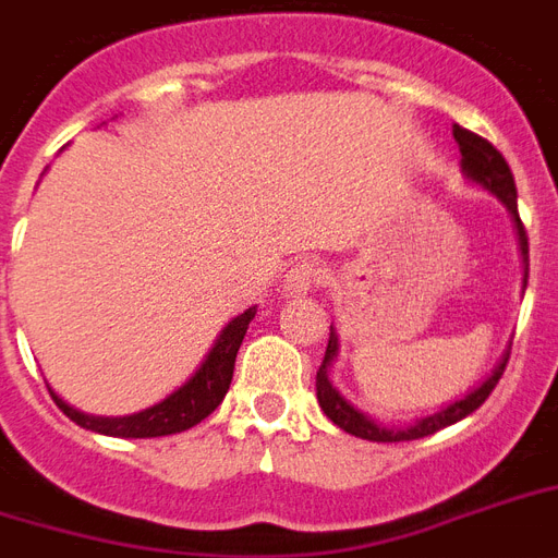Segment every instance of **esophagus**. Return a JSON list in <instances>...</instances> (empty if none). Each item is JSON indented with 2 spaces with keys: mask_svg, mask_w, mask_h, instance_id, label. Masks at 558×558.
<instances>
[{
  "mask_svg": "<svg viewBox=\"0 0 558 558\" xmlns=\"http://www.w3.org/2000/svg\"><path fill=\"white\" fill-rule=\"evenodd\" d=\"M324 278H327V271L318 260H298L292 269L287 271V278H283V289H287V295H306L310 289L322 287Z\"/></svg>",
  "mask_w": 558,
  "mask_h": 558,
  "instance_id": "1",
  "label": "esophagus"
}]
</instances>
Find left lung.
<instances>
[{"label": "left lung", "mask_w": 558, "mask_h": 558, "mask_svg": "<svg viewBox=\"0 0 558 558\" xmlns=\"http://www.w3.org/2000/svg\"><path fill=\"white\" fill-rule=\"evenodd\" d=\"M454 142L460 144V153H463V170H466L469 179H475L481 185H486L489 191L498 196V199L512 210V217H515V228H519V240H521V254H524V266H530V245H527V228L521 222L519 217V193H515V179H512V170L507 165V159L501 156V150H495L493 144L475 135L472 130H463L460 124H454ZM524 287H527V280H524ZM336 350H339V339H336V332H330V341H327V353H324V362L315 373V393H318V405L327 416H330L332 423L344 428L348 434H356L362 440L371 442H402V440H420V437H428V434L440 432L446 425L458 423L463 416H469L472 411L484 405L486 397L493 393L498 379L504 376V367L510 362V353L501 359V365L495 367L493 376L475 388L469 397L458 399V402H451L449 408H442L437 414L425 416L420 423L408 425V428H385V425H376L371 416H365L362 411L350 405L348 399L341 397L339 390L332 388L330 379H327V365L336 356Z\"/></svg>", "instance_id": "left-lung-1"}]
</instances>
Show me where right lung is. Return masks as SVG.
<instances>
[{"instance_id": "1", "label": "right lung", "mask_w": 558, "mask_h": 558, "mask_svg": "<svg viewBox=\"0 0 558 558\" xmlns=\"http://www.w3.org/2000/svg\"><path fill=\"white\" fill-rule=\"evenodd\" d=\"M254 313H257V306H248L243 315H236L234 322L222 330L217 344L210 348L199 371L193 373L182 388L173 390L165 402L147 408V411L130 416H89L65 405L54 390H51V399L72 423L89 428V432L109 434V437H165V434L187 432L196 423H202L205 416L214 414V408L226 399L231 376H234L236 350L243 344V336Z\"/></svg>"}]
</instances>
